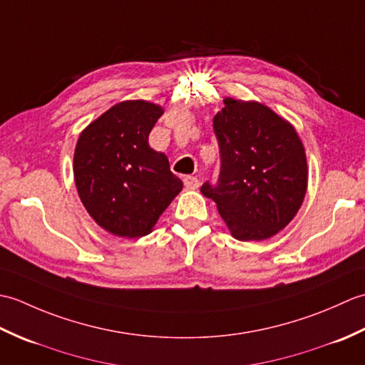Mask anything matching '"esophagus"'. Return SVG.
<instances>
[{
	"label": "esophagus",
	"mask_w": 365,
	"mask_h": 365,
	"mask_svg": "<svg viewBox=\"0 0 365 365\" xmlns=\"http://www.w3.org/2000/svg\"><path fill=\"white\" fill-rule=\"evenodd\" d=\"M183 183L185 187H187L188 190H197L199 188V178L197 177H192V175H187L183 178Z\"/></svg>",
	"instance_id": "1"
}]
</instances>
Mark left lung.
Returning a JSON list of instances; mask_svg holds the SVG:
<instances>
[{"label": "left lung", "instance_id": "left-lung-1", "mask_svg": "<svg viewBox=\"0 0 365 365\" xmlns=\"http://www.w3.org/2000/svg\"><path fill=\"white\" fill-rule=\"evenodd\" d=\"M221 168L202 195L216 202L232 235L260 242L298 213L307 190L304 147L292 123L259 102L224 98L213 118Z\"/></svg>", "mask_w": 365, "mask_h": 365}]
</instances>
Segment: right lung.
Segmentation results:
<instances>
[{"mask_svg":"<svg viewBox=\"0 0 365 365\" xmlns=\"http://www.w3.org/2000/svg\"><path fill=\"white\" fill-rule=\"evenodd\" d=\"M163 108L127 100L81 131L73 155L78 196L100 227L113 235L150 234L160 215L182 191L165 153L149 145Z\"/></svg>","mask_w":365,"mask_h":365,"instance_id":"1","label":"right lung"}]
</instances>
